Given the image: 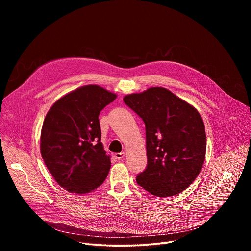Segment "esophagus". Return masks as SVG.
<instances>
[{
  "mask_svg": "<svg viewBox=\"0 0 251 251\" xmlns=\"http://www.w3.org/2000/svg\"><path fill=\"white\" fill-rule=\"evenodd\" d=\"M114 157L119 161V160H122L124 157H125V153H116L114 155Z\"/></svg>",
  "mask_w": 251,
  "mask_h": 251,
  "instance_id": "esophagus-1",
  "label": "esophagus"
}]
</instances>
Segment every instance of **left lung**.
<instances>
[{
    "label": "left lung",
    "instance_id": "left-lung-1",
    "mask_svg": "<svg viewBox=\"0 0 251 251\" xmlns=\"http://www.w3.org/2000/svg\"><path fill=\"white\" fill-rule=\"evenodd\" d=\"M146 129L148 164L137 184L156 197L185 191L200 174L206 150L203 121L188 102L163 87L123 98Z\"/></svg>",
    "mask_w": 251,
    "mask_h": 251
}]
</instances>
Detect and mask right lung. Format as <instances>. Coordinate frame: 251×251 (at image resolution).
I'll return each instance as SVG.
<instances>
[{
	"instance_id": "right-lung-1",
	"label": "right lung",
	"mask_w": 251,
	"mask_h": 251,
	"mask_svg": "<svg viewBox=\"0 0 251 251\" xmlns=\"http://www.w3.org/2000/svg\"><path fill=\"white\" fill-rule=\"evenodd\" d=\"M116 97L98 85H85L58 99L45 118L42 157L56 183L69 193L92 192L109 173L98 116Z\"/></svg>"
}]
</instances>
